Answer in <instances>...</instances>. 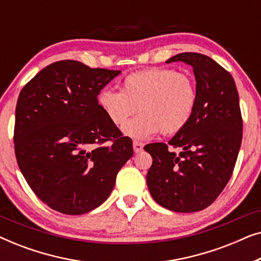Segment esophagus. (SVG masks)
<instances>
[{
    "label": "esophagus",
    "mask_w": 261,
    "mask_h": 261,
    "mask_svg": "<svg viewBox=\"0 0 261 261\" xmlns=\"http://www.w3.org/2000/svg\"><path fill=\"white\" fill-rule=\"evenodd\" d=\"M133 148H134V152L135 153H139L142 151V148H144V144L140 141H134L133 142Z\"/></svg>",
    "instance_id": "1"
}]
</instances>
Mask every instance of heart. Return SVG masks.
Returning a JSON list of instances; mask_svg holds the SVG:
<instances>
[{
    "mask_svg": "<svg viewBox=\"0 0 261 261\" xmlns=\"http://www.w3.org/2000/svg\"><path fill=\"white\" fill-rule=\"evenodd\" d=\"M197 101L194 78L166 67L135 71L121 82V91L102 89L97 95L98 107L117 127L138 108L141 114L123 126L124 134L135 139L158 132L165 137L178 134L190 122Z\"/></svg>",
    "mask_w": 261,
    "mask_h": 261,
    "instance_id": "heart-1",
    "label": "heart"
}]
</instances>
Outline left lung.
<instances>
[{"mask_svg":"<svg viewBox=\"0 0 261 261\" xmlns=\"http://www.w3.org/2000/svg\"><path fill=\"white\" fill-rule=\"evenodd\" d=\"M194 67L198 101L190 122L169 141L146 145L147 185L154 201L177 213L203 210L229 181L242 140V116L231 74L208 56L185 52L166 63ZM179 148L176 153L169 147Z\"/></svg>","mask_w":261,"mask_h":261,"instance_id":"8db88e82","label":"left lung"}]
</instances>
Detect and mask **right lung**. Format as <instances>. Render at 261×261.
Instances as JSON below:
<instances>
[{
    "instance_id": "obj_1",
    "label": "right lung",
    "mask_w": 261,
    "mask_h": 261,
    "mask_svg": "<svg viewBox=\"0 0 261 261\" xmlns=\"http://www.w3.org/2000/svg\"><path fill=\"white\" fill-rule=\"evenodd\" d=\"M121 71L76 60L46 66L21 90L14 148L21 172L45 204L66 215L101 205L133 155V144L97 105Z\"/></svg>"
}]
</instances>
